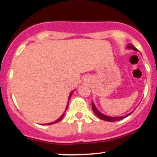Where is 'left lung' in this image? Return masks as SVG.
I'll list each match as a JSON object with an SVG mask.
<instances>
[{"instance_id": "left-lung-1", "label": "left lung", "mask_w": 157, "mask_h": 157, "mask_svg": "<svg viewBox=\"0 0 157 157\" xmlns=\"http://www.w3.org/2000/svg\"><path fill=\"white\" fill-rule=\"evenodd\" d=\"M128 48H131V49L133 50H135V51H138L137 48H136L134 47V46H133V45L131 44H128ZM91 107H92V110L94 111V113H95V114L97 115V117H98L99 118H100L101 120H105V121H108V122H115V121H119V120H121L122 119L127 117L128 116H129V115L131 114V113H128V114L125 115V116H122V117H109V116H105V115L102 114L100 112V111H98V110L97 109V108L95 107L94 104L93 103V102H91Z\"/></svg>"}]
</instances>
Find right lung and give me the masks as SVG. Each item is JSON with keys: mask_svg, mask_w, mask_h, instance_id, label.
I'll return each instance as SVG.
<instances>
[{"mask_svg": "<svg viewBox=\"0 0 157 157\" xmlns=\"http://www.w3.org/2000/svg\"><path fill=\"white\" fill-rule=\"evenodd\" d=\"M72 94H73V92H72V93H71V94H70V95H69V97H68V100H69V99H70V97H71V95H72ZM68 102L67 105H66V110H67V109H68ZM64 115H65V112H64L63 113V114H62V116H61V117H60V118H59V119H57V120H56V121H55V122H50V123H48V124H47V125H52V124H54V123H56V122H60V120H62V119H63V117H64Z\"/></svg>", "mask_w": 157, "mask_h": 157, "instance_id": "right-lung-1", "label": "right lung"}]
</instances>
